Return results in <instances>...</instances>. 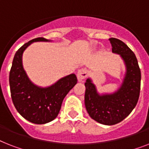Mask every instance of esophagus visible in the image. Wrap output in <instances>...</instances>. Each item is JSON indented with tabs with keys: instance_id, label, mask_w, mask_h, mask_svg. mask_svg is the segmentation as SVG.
<instances>
[{
	"instance_id": "1",
	"label": "esophagus",
	"mask_w": 149,
	"mask_h": 149,
	"mask_svg": "<svg viewBox=\"0 0 149 149\" xmlns=\"http://www.w3.org/2000/svg\"><path fill=\"white\" fill-rule=\"evenodd\" d=\"M88 76V71L86 69H81L77 72V79L79 82H83V79H85L86 77Z\"/></svg>"
}]
</instances>
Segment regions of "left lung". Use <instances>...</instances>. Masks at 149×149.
Returning a JSON list of instances; mask_svg holds the SVG:
<instances>
[{"label":"left lung","mask_w":149,"mask_h":149,"mask_svg":"<svg viewBox=\"0 0 149 149\" xmlns=\"http://www.w3.org/2000/svg\"><path fill=\"white\" fill-rule=\"evenodd\" d=\"M112 53L119 54L125 65V75L119 89L113 93L100 95L91 79L85 83V106L89 116L99 123L112 125L129 116L138 102L141 86V71L137 58L125 43L110 38Z\"/></svg>","instance_id":"left-lung-1"}]
</instances>
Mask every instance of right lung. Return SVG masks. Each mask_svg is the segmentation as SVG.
I'll return each instance as SVG.
<instances>
[{"mask_svg": "<svg viewBox=\"0 0 149 149\" xmlns=\"http://www.w3.org/2000/svg\"><path fill=\"white\" fill-rule=\"evenodd\" d=\"M49 41L38 37L24 44L14 55L10 71L11 99L16 109L25 119L34 124H45L56 118L63 100L77 83L74 73L63 77L48 87H40L30 80L24 70L23 53L33 42Z\"/></svg>", "mask_w": 149, "mask_h": 149, "instance_id": "add662e5", "label": "right lung"}]
</instances>
